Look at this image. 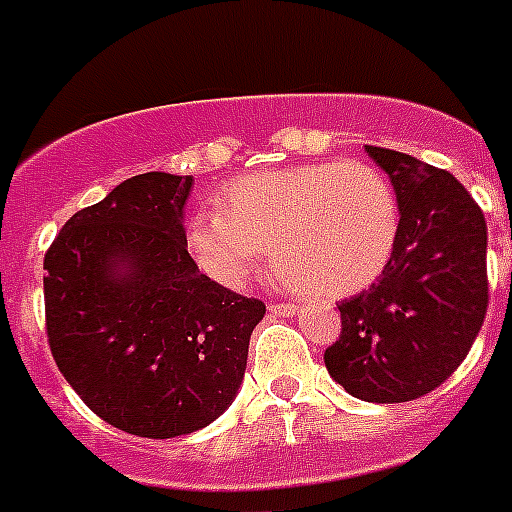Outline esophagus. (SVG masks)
<instances>
[{
    "instance_id": "esophagus-1",
    "label": "esophagus",
    "mask_w": 512,
    "mask_h": 512,
    "mask_svg": "<svg viewBox=\"0 0 512 512\" xmlns=\"http://www.w3.org/2000/svg\"><path fill=\"white\" fill-rule=\"evenodd\" d=\"M268 310L273 315H297L299 313V305H292V302H273V305H268Z\"/></svg>"
}]
</instances>
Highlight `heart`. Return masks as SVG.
Wrapping results in <instances>:
<instances>
[{"label":"heart","instance_id":"b5f03b06","mask_svg":"<svg viewBox=\"0 0 512 512\" xmlns=\"http://www.w3.org/2000/svg\"><path fill=\"white\" fill-rule=\"evenodd\" d=\"M400 236L392 181L371 162H305L234 178L218 210L189 220L186 249L215 284L239 289L260 265H276L321 297L373 284Z\"/></svg>","mask_w":512,"mask_h":512}]
</instances>
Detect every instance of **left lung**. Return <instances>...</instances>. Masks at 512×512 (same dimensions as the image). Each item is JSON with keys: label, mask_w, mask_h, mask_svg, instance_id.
Listing matches in <instances>:
<instances>
[{"label": "left lung", "mask_w": 512, "mask_h": 512, "mask_svg": "<svg viewBox=\"0 0 512 512\" xmlns=\"http://www.w3.org/2000/svg\"><path fill=\"white\" fill-rule=\"evenodd\" d=\"M400 202L392 260L371 289L344 299L342 334L323 360L365 402H410L455 373L489 302L486 220L458 178L384 147H365Z\"/></svg>", "instance_id": "left-lung-1"}]
</instances>
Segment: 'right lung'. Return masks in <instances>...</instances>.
<instances>
[{
  "label": "right lung",
  "mask_w": 512,
  "mask_h": 512,
  "mask_svg": "<svg viewBox=\"0 0 512 512\" xmlns=\"http://www.w3.org/2000/svg\"><path fill=\"white\" fill-rule=\"evenodd\" d=\"M191 176L141 173L78 210L44 257L54 363L115 429L170 439L234 402L260 299L215 284L186 249Z\"/></svg>",
  "instance_id": "right-lung-1"
}]
</instances>
